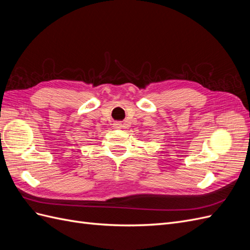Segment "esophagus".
Returning a JSON list of instances; mask_svg holds the SVG:
<instances>
[{
	"label": "esophagus",
	"instance_id": "34e87169",
	"mask_svg": "<svg viewBox=\"0 0 250 250\" xmlns=\"http://www.w3.org/2000/svg\"><path fill=\"white\" fill-rule=\"evenodd\" d=\"M112 125H113V128H116V129H120V128L123 127V124L121 122H115Z\"/></svg>",
	"mask_w": 250,
	"mask_h": 250
}]
</instances>
